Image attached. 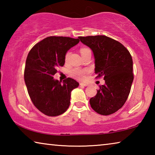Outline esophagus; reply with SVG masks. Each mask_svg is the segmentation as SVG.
Here are the masks:
<instances>
[{"label":"esophagus","mask_w":155,"mask_h":155,"mask_svg":"<svg viewBox=\"0 0 155 155\" xmlns=\"http://www.w3.org/2000/svg\"><path fill=\"white\" fill-rule=\"evenodd\" d=\"M80 85L81 86H85V87H86V86H88L89 85L87 83H80Z\"/></svg>","instance_id":"1"}]
</instances>
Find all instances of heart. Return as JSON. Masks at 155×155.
<instances>
[{"label": "heart", "instance_id": "1", "mask_svg": "<svg viewBox=\"0 0 155 155\" xmlns=\"http://www.w3.org/2000/svg\"><path fill=\"white\" fill-rule=\"evenodd\" d=\"M88 51H90V50L87 48H83L81 49V54L85 53V52H87ZM70 54V52H67L66 54H65V62H67L68 61V59H69ZM87 72H88L87 69H81V68H75L70 70V76H72V77L77 78V79H78V80H84V78H85V74Z\"/></svg>", "mask_w": 155, "mask_h": 155}]
</instances>
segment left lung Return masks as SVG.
I'll return each mask as SVG.
<instances>
[{"label":"left lung","mask_w":155,"mask_h":155,"mask_svg":"<svg viewBox=\"0 0 155 155\" xmlns=\"http://www.w3.org/2000/svg\"><path fill=\"white\" fill-rule=\"evenodd\" d=\"M81 42L93 52L97 77L105 83L99 86L90 98L94 111L103 115L112 114L124 105L133 81V59L130 52L119 41L104 35L80 37Z\"/></svg>","instance_id":"1"}]
</instances>
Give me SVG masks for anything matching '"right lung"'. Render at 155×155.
<instances>
[{
    "label": "right lung",
    "mask_w": 155,
    "mask_h": 155,
    "mask_svg": "<svg viewBox=\"0 0 155 155\" xmlns=\"http://www.w3.org/2000/svg\"><path fill=\"white\" fill-rule=\"evenodd\" d=\"M68 37H48L36 44L28 52L25 69V81L28 95L39 111L48 116H57L70 105L71 92L79 84L71 78L54 79L57 68L65 64V55L79 42Z\"/></svg>",
    "instance_id": "add662e5"
}]
</instances>
